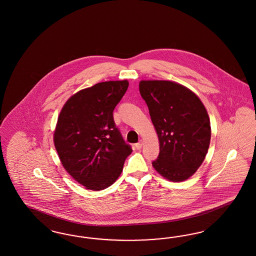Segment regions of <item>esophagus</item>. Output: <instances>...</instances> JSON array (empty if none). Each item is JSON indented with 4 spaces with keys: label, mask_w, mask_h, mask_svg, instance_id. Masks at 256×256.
<instances>
[{
    "label": "esophagus",
    "mask_w": 256,
    "mask_h": 256,
    "mask_svg": "<svg viewBox=\"0 0 256 256\" xmlns=\"http://www.w3.org/2000/svg\"><path fill=\"white\" fill-rule=\"evenodd\" d=\"M142 146H143V142H142V141H140L139 143L135 144V148H136L137 150H141Z\"/></svg>",
    "instance_id": "1"
}]
</instances>
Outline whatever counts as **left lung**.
<instances>
[{
	"mask_svg": "<svg viewBox=\"0 0 256 256\" xmlns=\"http://www.w3.org/2000/svg\"><path fill=\"white\" fill-rule=\"evenodd\" d=\"M139 90L159 140L154 170L172 182L188 179L204 162L210 142L204 104L192 90L172 81L142 80Z\"/></svg>",
	"mask_w": 256,
	"mask_h": 256,
	"instance_id": "obj_1",
	"label": "left lung"
}]
</instances>
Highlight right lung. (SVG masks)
<instances>
[{
  "mask_svg": "<svg viewBox=\"0 0 256 256\" xmlns=\"http://www.w3.org/2000/svg\"><path fill=\"white\" fill-rule=\"evenodd\" d=\"M128 81L98 82L76 92L58 116L53 142L64 168L84 188L102 190L118 179L132 148L115 128L113 110Z\"/></svg>",
  "mask_w": 256,
  "mask_h": 256,
  "instance_id": "obj_1",
  "label": "right lung"
}]
</instances>
